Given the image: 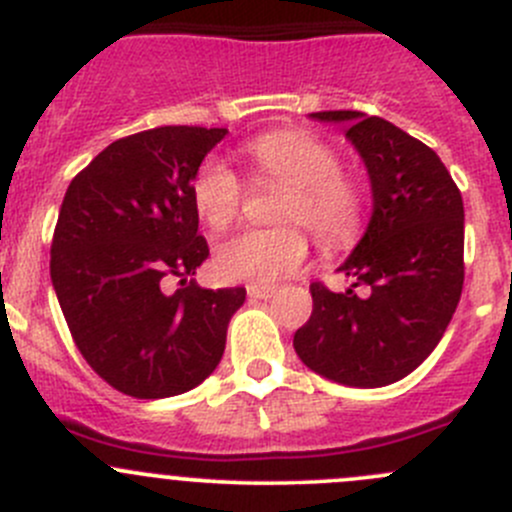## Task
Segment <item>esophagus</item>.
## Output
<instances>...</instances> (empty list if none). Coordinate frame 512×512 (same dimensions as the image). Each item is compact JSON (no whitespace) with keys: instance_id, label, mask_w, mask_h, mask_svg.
<instances>
[{"instance_id":"esophagus-1","label":"esophagus","mask_w":512,"mask_h":512,"mask_svg":"<svg viewBox=\"0 0 512 512\" xmlns=\"http://www.w3.org/2000/svg\"><path fill=\"white\" fill-rule=\"evenodd\" d=\"M247 294L255 299H270L275 294V287H262V285H250L247 287Z\"/></svg>"}]
</instances>
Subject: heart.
<instances>
[{"mask_svg":"<svg viewBox=\"0 0 512 512\" xmlns=\"http://www.w3.org/2000/svg\"><path fill=\"white\" fill-rule=\"evenodd\" d=\"M260 180L287 185L277 220L297 223L272 230H247L215 252V272L227 282L272 285L307 260V227L319 245L342 247L359 235L366 215V190L347 173L342 153L309 131H272L245 143ZM193 203L203 223L225 230L240 218L245 183L220 158H205L193 178Z\"/></svg>","mask_w":512,"mask_h":512,"instance_id":"obj_1","label":"heart"}]
</instances>
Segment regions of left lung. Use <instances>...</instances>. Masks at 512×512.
Wrapping results in <instances>:
<instances>
[{
	"label": "left lung",
	"instance_id": "obj_1",
	"mask_svg": "<svg viewBox=\"0 0 512 512\" xmlns=\"http://www.w3.org/2000/svg\"><path fill=\"white\" fill-rule=\"evenodd\" d=\"M344 121L374 193L366 235L339 270L352 287L312 282V317L294 352L317 374L347 386L394 384L436 349L463 289V198L436 151L379 116L319 111Z\"/></svg>",
	"mask_w": 512,
	"mask_h": 512
}]
</instances>
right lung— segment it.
Returning a JSON list of instances; mask_svg holds the SVG:
<instances>
[{"label": "right lung", "mask_w": 512, "mask_h": 512, "mask_svg": "<svg viewBox=\"0 0 512 512\" xmlns=\"http://www.w3.org/2000/svg\"><path fill=\"white\" fill-rule=\"evenodd\" d=\"M225 133L160 126L118 138L76 173L61 203L51 240L61 312L86 364L133 399H165L208 379L245 302V287L193 282L210 255L193 178Z\"/></svg>", "instance_id": "add662e5"}]
</instances>
